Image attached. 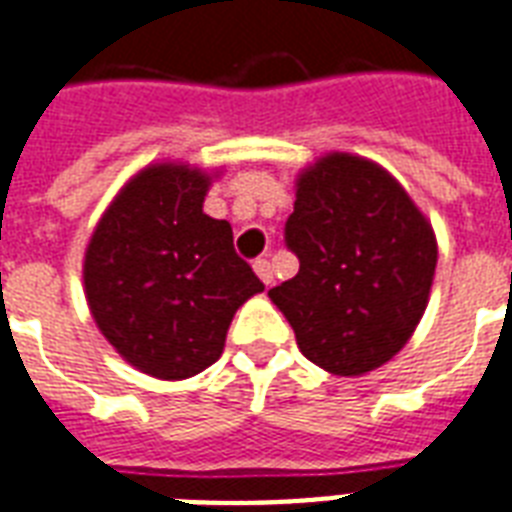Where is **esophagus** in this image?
Returning <instances> with one entry per match:
<instances>
[{
  "label": "esophagus",
  "instance_id": "1",
  "mask_svg": "<svg viewBox=\"0 0 512 512\" xmlns=\"http://www.w3.org/2000/svg\"><path fill=\"white\" fill-rule=\"evenodd\" d=\"M255 274L260 276V282H263V285H271V282H274V266H271V260H268V257H257L255 260Z\"/></svg>",
  "mask_w": 512,
  "mask_h": 512
}]
</instances>
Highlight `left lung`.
Here are the masks:
<instances>
[{
  "instance_id": "obj_1",
  "label": "left lung",
  "mask_w": 512,
  "mask_h": 512,
  "mask_svg": "<svg viewBox=\"0 0 512 512\" xmlns=\"http://www.w3.org/2000/svg\"><path fill=\"white\" fill-rule=\"evenodd\" d=\"M285 244L298 274L268 295L306 358L339 377L391 361L429 304L437 238L380 165L333 151L295 181Z\"/></svg>"
}]
</instances>
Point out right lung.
<instances>
[{"mask_svg":"<svg viewBox=\"0 0 512 512\" xmlns=\"http://www.w3.org/2000/svg\"><path fill=\"white\" fill-rule=\"evenodd\" d=\"M211 176L157 162L102 214L83 287L102 336L135 369L187 380L225 350L230 320L263 282L233 249V227L203 214Z\"/></svg>","mask_w":512,"mask_h":512,"instance_id":"add662e5","label":"right lung"}]
</instances>
